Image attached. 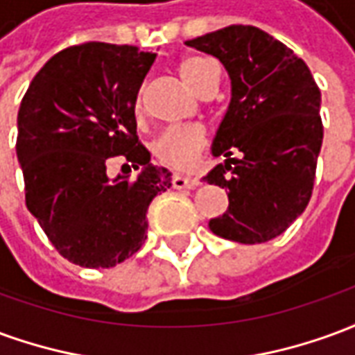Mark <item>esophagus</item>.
I'll return each mask as SVG.
<instances>
[{
	"instance_id": "esophagus-1",
	"label": "esophagus",
	"mask_w": 355,
	"mask_h": 355,
	"mask_svg": "<svg viewBox=\"0 0 355 355\" xmlns=\"http://www.w3.org/2000/svg\"><path fill=\"white\" fill-rule=\"evenodd\" d=\"M171 184H173V188H177V190H184V188L192 190V188L200 186V180L196 177H180V175H175L173 180H171Z\"/></svg>"
}]
</instances>
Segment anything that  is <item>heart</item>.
I'll use <instances>...</instances> for the list:
<instances>
[{
    "instance_id": "heart-1",
    "label": "heart",
    "mask_w": 355,
    "mask_h": 355,
    "mask_svg": "<svg viewBox=\"0 0 355 355\" xmlns=\"http://www.w3.org/2000/svg\"><path fill=\"white\" fill-rule=\"evenodd\" d=\"M178 76L184 83H188L193 91L201 93L211 81L218 78V68L215 60L201 55H188L180 58L177 64ZM137 112L142 110V94L137 96L135 102ZM209 142L207 129L200 123L173 127L159 135L154 142V155L157 162L178 173H188L196 167L201 152Z\"/></svg>"
}]
</instances>
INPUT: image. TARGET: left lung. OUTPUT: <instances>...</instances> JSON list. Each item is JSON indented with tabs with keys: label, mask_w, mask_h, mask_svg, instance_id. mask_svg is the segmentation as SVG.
I'll return each mask as SVG.
<instances>
[{
	"label": "left lung",
	"mask_w": 355,
	"mask_h": 355,
	"mask_svg": "<svg viewBox=\"0 0 355 355\" xmlns=\"http://www.w3.org/2000/svg\"><path fill=\"white\" fill-rule=\"evenodd\" d=\"M186 45L218 58L232 80L213 142V154L228 159L205 177L226 188L228 211L209 228L238 243L270 241L312 198L323 142L320 87L304 60L261 28L232 24Z\"/></svg>",
	"instance_id": "obj_1"
}]
</instances>
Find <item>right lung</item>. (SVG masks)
Returning <instances> with one entry per match:
<instances>
[{"mask_svg": "<svg viewBox=\"0 0 355 355\" xmlns=\"http://www.w3.org/2000/svg\"><path fill=\"white\" fill-rule=\"evenodd\" d=\"M155 55L87 42L37 72L19 110L17 157L26 207L58 253L83 268H112L139 251L148 205L171 186L139 140L135 102ZM114 157L142 168L107 178Z\"/></svg>", "mask_w": 355, "mask_h": 355, "instance_id": "obj_1", "label": "right lung"}]
</instances>
